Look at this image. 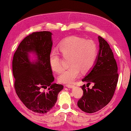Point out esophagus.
Returning a JSON list of instances; mask_svg holds the SVG:
<instances>
[{"mask_svg":"<svg viewBox=\"0 0 131 131\" xmlns=\"http://www.w3.org/2000/svg\"><path fill=\"white\" fill-rule=\"evenodd\" d=\"M66 86L68 88H73L74 86L73 85H72V84H67Z\"/></svg>","mask_w":131,"mask_h":131,"instance_id":"34e87169","label":"esophagus"}]
</instances>
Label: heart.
Returning <instances> with one entry per match:
<instances>
[{
  "instance_id": "heart-1",
  "label": "heart",
  "mask_w": 131,
  "mask_h": 131,
  "mask_svg": "<svg viewBox=\"0 0 131 131\" xmlns=\"http://www.w3.org/2000/svg\"><path fill=\"white\" fill-rule=\"evenodd\" d=\"M58 48L64 57H70V66L59 74L58 79L61 83L70 84L80 75L81 71H90L96 63L98 47L92 40H86L82 37L70 36L62 41ZM49 66L55 72L61 71V59L56 50H52L49 55Z\"/></svg>"
}]
</instances>
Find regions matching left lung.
Instances as JSON below:
<instances>
[{"label": "left lung", "instance_id": "1", "mask_svg": "<svg viewBox=\"0 0 131 131\" xmlns=\"http://www.w3.org/2000/svg\"><path fill=\"white\" fill-rule=\"evenodd\" d=\"M98 39L99 50L96 63L82 80L87 82L86 87L91 82L94 83V86L91 89L86 88L85 84L81 86L84 93L78 102V107L87 113L99 111L108 104L118 82V68L113 52L102 37L99 36Z\"/></svg>", "mask_w": 131, "mask_h": 131}]
</instances>
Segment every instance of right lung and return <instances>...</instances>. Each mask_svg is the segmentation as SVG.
I'll use <instances>...</instances> for the list:
<instances>
[{
    "mask_svg": "<svg viewBox=\"0 0 131 131\" xmlns=\"http://www.w3.org/2000/svg\"><path fill=\"white\" fill-rule=\"evenodd\" d=\"M52 34L49 31L33 32L23 39L13 59L14 88L18 97L28 109L45 114L54 106L58 94L64 86L52 82L54 77L49 63L52 50ZM30 53L36 56L30 61ZM48 88L47 92L42 90Z\"/></svg>",
    "mask_w": 131,
    "mask_h": 131,
    "instance_id": "right-lung-1",
    "label": "right lung"
}]
</instances>
